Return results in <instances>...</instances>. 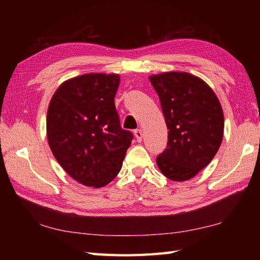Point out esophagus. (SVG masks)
<instances>
[{"label": "esophagus", "instance_id": "esophagus-1", "mask_svg": "<svg viewBox=\"0 0 260 260\" xmlns=\"http://www.w3.org/2000/svg\"><path fill=\"white\" fill-rule=\"evenodd\" d=\"M134 135H135V137H136L137 142H142V139H143V133H142V131H141V129H135V131H134Z\"/></svg>", "mask_w": 260, "mask_h": 260}]
</instances>
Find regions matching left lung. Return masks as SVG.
I'll list each match as a JSON object with an SVG mask.
<instances>
[{
	"instance_id": "1",
	"label": "left lung",
	"mask_w": 260,
	"mask_h": 260,
	"mask_svg": "<svg viewBox=\"0 0 260 260\" xmlns=\"http://www.w3.org/2000/svg\"><path fill=\"white\" fill-rule=\"evenodd\" d=\"M168 126V146L156 157L168 179H192L212 161L223 137V112L206 82L187 73L150 77Z\"/></svg>"
}]
</instances>
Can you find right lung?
I'll use <instances>...</instances> for the list:
<instances>
[{"label":"right lung","mask_w":260,"mask_h":260,"mask_svg":"<svg viewBox=\"0 0 260 260\" xmlns=\"http://www.w3.org/2000/svg\"><path fill=\"white\" fill-rule=\"evenodd\" d=\"M119 80L116 74L75 77L59 86L49 104V146L66 172L86 186L113 181L133 140L116 112Z\"/></svg>","instance_id":"1"}]
</instances>
